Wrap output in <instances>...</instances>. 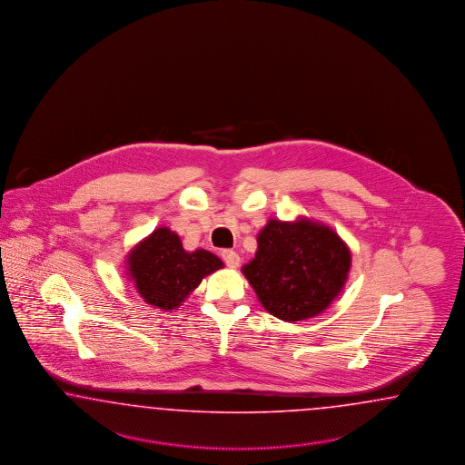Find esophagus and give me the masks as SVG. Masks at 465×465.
Returning a JSON list of instances; mask_svg holds the SVG:
<instances>
[{
  "mask_svg": "<svg viewBox=\"0 0 465 465\" xmlns=\"http://www.w3.org/2000/svg\"><path fill=\"white\" fill-rule=\"evenodd\" d=\"M222 257H223V261H225L226 266L230 269H237L240 264V257L239 253L233 252V251H223L222 252Z\"/></svg>",
  "mask_w": 465,
  "mask_h": 465,
  "instance_id": "34e87169",
  "label": "esophagus"
}]
</instances>
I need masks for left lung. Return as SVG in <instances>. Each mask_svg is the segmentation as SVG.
<instances>
[{
    "label": "left lung",
    "instance_id": "obj_1",
    "mask_svg": "<svg viewBox=\"0 0 465 465\" xmlns=\"http://www.w3.org/2000/svg\"><path fill=\"white\" fill-rule=\"evenodd\" d=\"M350 269L351 251L331 226L271 218L242 272L271 315L298 322L321 315L338 298Z\"/></svg>",
    "mask_w": 465,
    "mask_h": 465
}]
</instances>
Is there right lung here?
<instances>
[{
	"label": "right lung",
	"mask_w": 465,
	"mask_h": 465,
	"mask_svg": "<svg viewBox=\"0 0 465 465\" xmlns=\"http://www.w3.org/2000/svg\"><path fill=\"white\" fill-rule=\"evenodd\" d=\"M223 268L204 249L183 251L175 232L160 226L127 253L126 271L141 298L155 309L175 310L194 292L204 276Z\"/></svg>",
	"instance_id": "right-lung-1"
}]
</instances>
